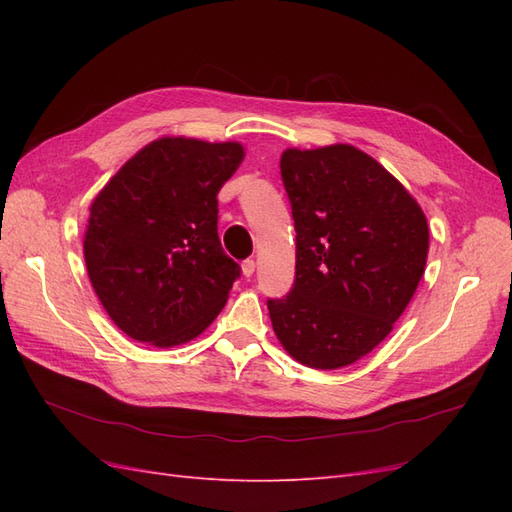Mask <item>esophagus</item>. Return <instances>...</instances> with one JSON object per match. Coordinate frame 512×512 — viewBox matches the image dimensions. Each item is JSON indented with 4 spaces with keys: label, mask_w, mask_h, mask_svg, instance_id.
Returning <instances> with one entry per match:
<instances>
[{
    "label": "esophagus",
    "mask_w": 512,
    "mask_h": 512,
    "mask_svg": "<svg viewBox=\"0 0 512 512\" xmlns=\"http://www.w3.org/2000/svg\"><path fill=\"white\" fill-rule=\"evenodd\" d=\"M254 271H256V262H254L252 258H247V260L241 262V273H243V277H252Z\"/></svg>",
    "instance_id": "34e87169"
}]
</instances>
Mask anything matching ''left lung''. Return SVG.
I'll return each mask as SVG.
<instances>
[{
    "mask_svg": "<svg viewBox=\"0 0 512 512\" xmlns=\"http://www.w3.org/2000/svg\"><path fill=\"white\" fill-rule=\"evenodd\" d=\"M297 230L294 286L267 303L294 361L339 369L393 331L425 273L427 218L416 198L346 143L290 147L280 160Z\"/></svg>",
    "mask_w": 512,
    "mask_h": 512,
    "instance_id": "1",
    "label": "left lung"
}]
</instances>
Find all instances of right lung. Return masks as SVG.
<instances>
[{
	"mask_svg": "<svg viewBox=\"0 0 512 512\" xmlns=\"http://www.w3.org/2000/svg\"><path fill=\"white\" fill-rule=\"evenodd\" d=\"M243 158L235 141L162 136L91 203L83 239L89 282L136 342L181 346L222 312L239 265L218 237V192Z\"/></svg>",
	"mask_w": 512,
	"mask_h": 512,
	"instance_id": "1",
	"label": "right lung"
}]
</instances>
